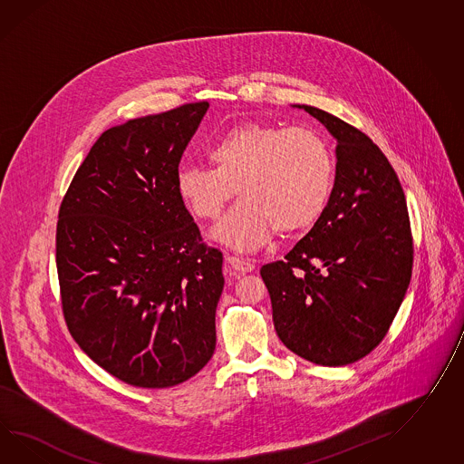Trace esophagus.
Wrapping results in <instances>:
<instances>
[{"mask_svg":"<svg viewBox=\"0 0 464 464\" xmlns=\"http://www.w3.org/2000/svg\"><path fill=\"white\" fill-rule=\"evenodd\" d=\"M227 261L229 268H233L237 273H248L255 270V263L251 260H246V258H239V256L229 255Z\"/></svg>","mask_w":464,"mask_h":464,"instance_id":"1","label":"esophagus"}]
</instances>
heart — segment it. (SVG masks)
Masks as SVG:
<instances>
[{
	"mask_svg": "<svg viewBox=\"0 0 464 464\" xmlns=\"http://www.w3.org/2000/svg\"><path fill=\"white\" fill-rule=\"evenodd\" d=\"M213 169L184 164L176 189L192 215L211 221L235 192L243 199L216 227L233 248H260L276 229L292 237L315 225L330 198L335 164L324 136L308 127L243 122L208 148Z\"/></svg>",
	"mask_w": 464,
	"mask_h": 464,
	"instance_id": "obj_1",
	"label": "heart"
}]
</instances>
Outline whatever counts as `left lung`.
Returning <instances> with one entry per match:
<instances>
[{"label":"left lung","mask_w":464,"mask_h":464,"mask_svg":"<svg viewBox=\"0 0 464 464\" xmlns=\"http://www.w3.org/2000/svg\"><path fill=\"white\" fill-rule=\"evenodd\" d=\"M337 140L335 184L314 227L283 261L261 266L283 343L340 367L382 342L412 273L406 196L371 137L332 113L298 105Z\"/></svg>","instance_id":"8db88e82"}]
</instances>
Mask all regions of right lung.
Instances as JSON below:
<instances>
[{
  "instance_id": "1",
  "label": "right lung",
  "mask_w": 464,
  "mask_h": 464,
  "mask_svg": "<svg viewBox=\"0 0 464 464\" xmlns=\"http://www.w3.org/2000/svg\"><path fill=\"white\" fill-rule=\"evenodd\" d=\"M209 103L105 130L60 204L57 272L68 332L125 384L162 389L216 347L223 253L208 246L176 172Z\"/></svg>"
}]
</instances>
